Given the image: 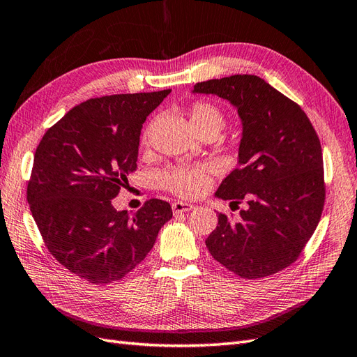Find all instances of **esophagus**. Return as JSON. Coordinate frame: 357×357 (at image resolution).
Returning <instances> with one entry per match:
<instances>
[{
	"label": "esophagus",
	"mask_w": 357,
	"mask_h": 357,
	"mask_svg": "<svg viewBox=\"0 0 357 357\" xmlns=\"http://www.w3.org/2000/svg\"><path fill=\"white\" fill-rule=\"evenodd\" d=\"M172 209H173V213H182V212H190L195 209V205H191V203H187V202H173L172 205Z\"/></svg>",
	"instance_id": "esophagus-1"
}]
</instances>
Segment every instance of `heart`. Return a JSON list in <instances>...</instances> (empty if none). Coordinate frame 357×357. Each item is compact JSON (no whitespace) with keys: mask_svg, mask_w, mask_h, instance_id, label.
<instances>
[{"mask_svg":"<svg viewBox=\"0 0 357 357\" xmlns=\"http://www.w3.org/2000/svg\"><path fill=\"white\" fill-rule=\"evenodd\" d=\"M188 122L192 131L200 137L203 135L217 136L226 124V118L218 106L209 101H197L188 110ZM146 140V137H145ZM161 185L182 197H197L211 184V173L206 167H176L162 172Z\"/></svg>","mask_w":357,"mask_h":357,"instance_id":"b5f03b06","label":"heart"}]
</instances>
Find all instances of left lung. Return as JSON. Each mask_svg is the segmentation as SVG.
Wrapping results in <instances>:
<instances>
[{
	"instance_id": "left-lung-1",
	"label": "left lung",
	"mask_w": 357,
	"mask_h": 357,
	"mask_svg": "<svg viewBox=\"0 0 357 357\" xmlns=\"http://www.w3.org/2000/svg\"><path fill=\"white\" fill-rule=\"evenodd\" d=\"M192 93L227 100L242 122L239 167L215 196L230 206L245 202L247 209L236 221L218 213L206 247L241 278L269 277L299 257L320 221L326 190L319 136L301 106L259 76L211 79Z\"/></svg>"
}]
</instances>
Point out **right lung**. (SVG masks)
Returning a JSON list of instances; mask_svg holds the SVG:
<instances>
[{
  "label": "right lung",
  "instance_id": "obj_1",
  "mask_svg": "<svg viewBox=\"0 0 357 357\" xmlns=\"http://www.w3.org/2000/svg\"><path fill=\"white\" fill-rule=\"evenodd\" d=\"M170 89L89 98L36 149L26 199L49 252L88 282L124 278L154 247L172 206L148 200L133 215L112 199L135 172L140 130Z\"/></svg>",
  "mask_w": 357,
  "mask_h": 357
}]
</instances>
